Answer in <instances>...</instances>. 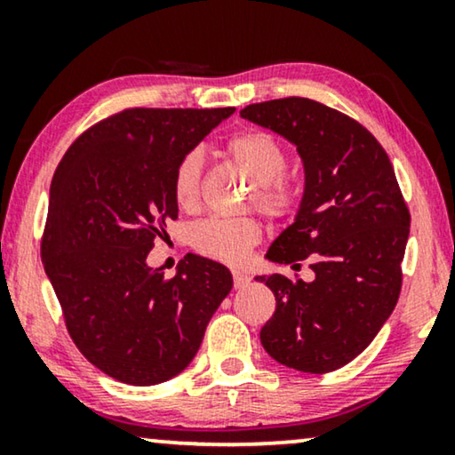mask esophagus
I'll return each mask as SVG.
<instances>
[{
    "label": "esophagus",
    "instance_id": "34e87169",
    "mask_svg": "<svg viewBox=\"0 0 455 455\" xmlns=\"http://www.w3.org/2000/svg\"><path fill=\"white\" fill-rule=\"evenodd\" d=\"M248 283H251V277H248L246 273H242V271H234V288H235V290L246 288Z\"/></svg>",
    "mask_w": 455,
    "mask_h": 455
}]
</instances>
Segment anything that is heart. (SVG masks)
Wrapping results in <instances>:
<instances>
[{
    "mask_svg": "<svg viewBox=\"0 0 455 455\" xmlns=\"http://www.w3.org/2000/svg\"><path fill=\"white\" fill-rule=\"evenodd\" d=\"M228 157L252 180L254 203L263 213L271 217H285L296 209L298 190L282 178L288 165L283 148L269 134L259 130H246L232 136L226 145ZM203 157L188 153L180 161L173 173V198L180 209H195L201 196ZM260 228L257 221L238 220H209L201 223L192 234V244L204 257L240 263L246 252L257 244Z\"/></svg>",
    "mask_w": 455,
    "mask_h": 455,
    "instance_id": "obj_1",
    "label": "heart"
}]
</instances>
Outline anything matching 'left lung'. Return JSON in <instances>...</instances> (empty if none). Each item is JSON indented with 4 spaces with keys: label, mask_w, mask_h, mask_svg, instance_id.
Instances as JSON below:
<instances>
[{
    "label": "left lung",
    "mask_w": 455,
    "mask_h": 455,
    "mask_svg": "<svg viewBox=\"0 0 455 455\" xmlns=\"http://www.w3.org/2000/svg\"><path fill=\"white\" fill-rule=\"evenodd\" d=\"M240 116L294 145L304 170L294 221L265 259L294 267L310 257L315 271L313 282L254 277L277 304L260 344L290 369L335 371L375 339L400 296L410 213L394 165L369 130L313 99L254 103Z\"/></svg>",
    "instance_id": "obj_1"
}]
</instances>
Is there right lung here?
Wrapping results in <instances>:
<instances>
[{
	"instance_id": "right-lung-1",
	"label": "right lung",
	"mask_w": 455,
	"mask_h": 455,
	"mask_svg": "<svg viewBox=\"0 0 455 455\" xmlns=\"http://www.w3.org/2000/svg\"><path fill=\"white\" fill-rule=\"evenodd\" d=\"M234 111L126 109L86 130L55 170L43 267L74 344L116 381L180 375L232 290L211 259L186 254L165 279L147 257L178 217V164Z\"/></svg>"
}]
</instances>
